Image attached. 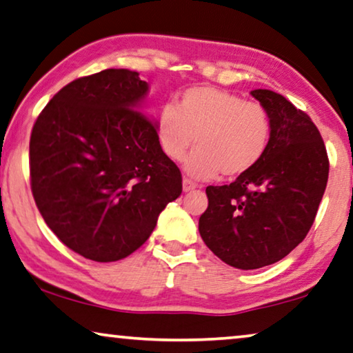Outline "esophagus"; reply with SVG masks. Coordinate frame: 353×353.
<instances>
[{
	"mask_svg": "<svg viewBox=\"0 0 353 353\" xmlns=\"http://www.w3.org/2000/svg\"><path fill=\"white\" fill-rule=\"evenodd\" d=\"M198 185L196 183H194L193 181H190V179H183L182 181V188H183V192H192V190H194V188H196Z\"/></svg>",
	"mask_w": 353,
	"mask_h": 353,
	"instance_id": "esophagus-1",
	"label": "esophagus"
}]
</instances>
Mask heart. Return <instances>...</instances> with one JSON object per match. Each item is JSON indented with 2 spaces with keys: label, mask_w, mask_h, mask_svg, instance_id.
Masks as SVG:
<instances>
[{
  "label": "heart",
  "mask_w": 353,
  "mask_h": 353,
  "mask_svg": "<svg viewBox=\"0 0 353 353\" xmlns=\"http://www.w3.org/2000/svg\"><path fill=\"white\" fill-rule=\"evenodd\" d=\"M272 125L265 106L244 101L239 94L214 87H193L177 104L168 103L157 117V136L168 159L185 161L196 179H233L254 170L266 155Z\"/></svg>",
  "instance_id": "heart-1"
}]
</instances>
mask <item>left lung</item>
I'll list each match as a JSON object with an SVG mask.
<instances>
[{"instance_id":"left-lung-1","label":"left lung","mask_w":353,"mask_h":353,"mask_svg":"<svg viewBox=\"0 0 353 353\" xmlns=\"http://www.w3.org/2000/svg\"><path fill=\"white\" fill-rule=\"evenodd\" d=\"M271 117L266 155L230 185L206 188L199 234L238 270H259L287 256L311 230L327 188L330 161L320 131L303 110L271 90H252Z\"/></svg>"}]
</instances>
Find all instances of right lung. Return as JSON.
<instances>
[{
	"label": "right lung",
	"instance_id": "add662e5",
	"mask_svg": "<svg viewBox=\"0 0 353 353\" xmlns=\"http://www.w3.org/2000/svg\"><path fill=\"white\" fill-rule=\"evenodd\" d=\"M139 72L104 70L63 87L30 138L31 192L63 244L88 260H122L143 245L182 193L157 123L141 112Z\"/></svg>",
	"mask_w": 353,
	"mask_h": 353
}]
</instances>
